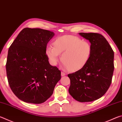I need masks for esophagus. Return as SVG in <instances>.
Wrapping results in <instances>:
<instances>
[{
  "mask_svg": "<svg viewBox=\"0 0 122 122\" xmlns=\"http://www.w3.org/2000/svg\"><path fill=\"white\" fill-rule=\"evenodd\" d=\"M65 75H66V74L64 73V72L61 71V76H65Z\"/></svg>",
  "mask_w": 122,
  "mask_h": 122,
  "instance_id": "obj_1",
  "label": "esophagus"
}]
</instances>
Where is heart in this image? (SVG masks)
<instances>
[{
  "label": "heart",
  "instance_id": "heart-1",
  "mask_svg": "<svg viewBox=\"0 0 122 122\" xmlns=\"http://www.w3.org/2000/svg\"><path fill=\"white\" fill-rule=\"evenodd\" d=\"M52 44L53 47L49 46L46 49V54L51 62L56 65L59 55H61L62 63L71 71H78L83 68L92 55L90 43L73 35L57 37Z\"/></svg>",
  "mask_w": 122,
  "mask_h": 122
}]
</instances>
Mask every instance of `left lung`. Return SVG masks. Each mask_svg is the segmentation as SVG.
Instances as JSON below:
<instances>
[{
	"label": "left lung",
	"instance_id": "8db88e82",
	"mask_svg": "<svg viewBox=\"0 0 122 122\" xmlns=\"http://www.w3.org/2000/svg\"><path fill=\"white\" fill-rule=\"evenodd\" d=\"M92 46L89 60L83 68L68 76L71 80L69 92L80 102L101 98L110 86L114 70V53L106 39L96 33H79Z\"/></svg>",
	"mask_w": 122,
	"mask_h": 122
}]
</instances>
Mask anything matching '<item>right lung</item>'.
<instances>
[{
    "instance_id": "obj_1",
    "label": "right lung",
    "mask_w": 122,
    "mask_h": 122,
    "mask_svg": "<svg viewBox=\"0 0 122 122\" xmlns=\"http://www.w3.org/2000/svg\"><path fill=\"white\" fill-rule=\"evenodd\" d=\"M54 32L24 28L10 47L6 65L8 82L14 95L25 102L41 104L53 93L61 71L49 63L47 45Z\"/></svg>"
}]
</instances>
